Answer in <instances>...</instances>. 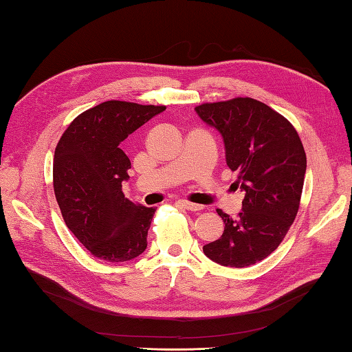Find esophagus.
Segmentation results:
<instances>
[{
  "label": "esophagus",
  "instance_id": "34e87169",
  "mask_svg": "<svg viewBox=\"0 0 352 352\" xmlns=\"http://www.w3.org/2000/svg\"><path fill=\"white\" fill-rule=\"evenodd\" d=\"M178 204L184 207L186 210H190V212H198V210H203V208H204L201 204L190 203V201H186V199H178Z\"/></svg>",
  "mask_w": 352,
  "mask_h": 352
}]
</instances>
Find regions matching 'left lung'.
<instances>
[{"label": "left lung", "mask_w": 352, "mask_h": 352, "mask_svg": "<svg viewBox=\"0 0 352 352\" xmlns=\"http://www.w3.org/2000/svg\"><path fill=\"white\" fill-rule=\"evenodd\" d=\"M195 111L221 133L234 184L245 192L236 219L218 208L226 228L203 251L222 266L256 265L278 248L296 218L307 168L302 142L286 118L252 98L206 102Z\"/></svg>", "instance_id": "obj_1"}]
</instances>
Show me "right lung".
Segmentation results:
<instances>
[{"instance_id":"add662e5","label":"right lung","mask_w":352,"mask_h":352,"mask_svg":"<svg viewBox=\"0 0 352 352\" xmlns=\"http://www.w3.org/2000/svg\"><path fill=\"white\" fill-rule=\"evenodd\" d=\"M164 106L106 101L78 115L56 146L52 180L66 226L92 256L129 261L146 250L154 207L124 197L130 159L121 144Z\"/></svg>"}]
</instances>
